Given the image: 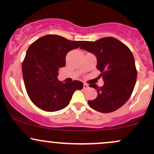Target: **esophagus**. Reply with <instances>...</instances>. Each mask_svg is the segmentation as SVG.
Listing matches in <instances>:
<instances>
[{"label": "esophagus", "instance_id": "obj_1", "mask_svg": "<svg viewBox=\"0 0 154 154\" xmlns=\"http://www.w3.org/2000/svg\"><path fill=\"white\" fill-rule=\"evenodd\" d=\"M88 88V85L86 84V83H84V84H83V88H84V89H87Z\"/></svg>", "mask_w": 154, "mask_h": 154}]
</instances>
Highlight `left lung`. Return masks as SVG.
Listing matches in <instances>:
<instances>
[{
	"instance_id": "left-lung-1",
	"label": "left lung",
	"mask_w": 154,
	"mask_h": 154,
	"mask_svg": "<svg viewBox=\"0 0 154 154\" xmlns=\"http://www.w3.org/2000/svg\"><path fill=\"white\" fill-rule=\"evenodd\" d=\"M82 43L81 49L96 56V67L104 81L102 87L90 85L98 95L95 99L88 100V104L99 112L116 111L128 101L135 88L137 69L133 55L126 45L112 37Z\"/></svg>"
}]
</instances>
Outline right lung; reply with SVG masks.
<instances>
[{
  "instance_id": "right-lung-1",
  "label": "right lung",
  "mask_w": 154,
  "mask_h": 154,
  "mask_svg": "<svg viewBox=\"0 0 154 154\" xmlns=\"http://www.w3.org/2000/svg\"><path fill=\"white\" fill-rule=\"evenodd\" d=\"M82 42L48 35L29 45L22 63L23 79L29 98L39 109L49 112L61 110L69 105L76 90L82 89L80 81L63 83L57 79L59 68L66 65L67 53Z\"/></svg>"
}]
</instances>
